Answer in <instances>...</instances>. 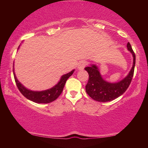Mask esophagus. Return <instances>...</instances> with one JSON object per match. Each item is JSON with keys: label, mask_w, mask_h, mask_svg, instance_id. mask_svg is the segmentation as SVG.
Returning <instances> with one entry per match:
<instances>
[{"label": "esophagus", "mask_w": 148, "mask_h": 148, "mask_svg": "<svg viewBox=\"0 0 148 148\" xmlns=\"http://www.w3.org/2000/svg\"><path fill=\"white\" fill-rule=\"evenodd\" d=\"M86 65V62L84 61V60H82V61L79 62L77 69L79 70H83L85 68Z\"/></svg>", "instance_id": "1"}]
</instances>
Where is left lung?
<instances>
[{
  "instance_id": "left-lung-1",
  "label": "left lung",
  "mask_w": 148,
  "mask_h": 148,
  "mask_svg": "<svg viewBox=\"0 0 148 148\" xmlns=\"http://www.w3.org/2000/svg\"><path fill=\"white\" fill-rule=\"evenodd\" d=\"M127 49L131 52L133 57V66L129 74L123 80L117 83H109L102 77L98 66L91 64L85 70L89 74L88 82L86 86V91L93 100L101 102H110L125 93L129 88L134 73L135 65V54L129 42L127 43Z\"/></svg>"
}]
</instances>
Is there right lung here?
Instances as JSON below:
<instances>
[{
    "label": "right lung",
    "instance_id": "right-lung-1",
    "mask_svg": "<svg viewBox=\"0 0 148 148\" xmlns=\"http://www.w3.org/2000/svg\"><path fill=\"white\" fill-rule=\"evenodd\" d=\"M19 46L18 47V49L19 48ZM13 75L14 77H15V81L17 85L18 89L20 91V92L27 98L28 100L32 101V102L36 103H41V104H48V103L52 102L58 98V97L60 96L63 90L64 85L66 80L73 73L74 71L73 70L71 71L65 75H63L60 78L59 82L58 84L54 86L53 88L48 89L47 90L44 91H40V92H36V91H32L29 90L25 88L19 81L17 80V77H16L15 73H14V69H13Z\"/></svg>",
    "mask_w": 148,
    "mask_h": 148
}]
</instances>
